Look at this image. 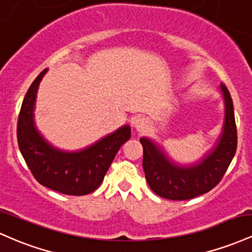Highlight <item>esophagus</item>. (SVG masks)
Wrapping results in <instances>:
<instances>
[{
  "label": "esophagus",
  "instance_id": "1",
  "mask_svg": "<svg viewBox=\"0 0 252 252\" xmlns=\"http://www.w3.org/2000/svg\"><path fill=\"white\" fill-rule=\"evenodd\" d=\"M132 126L137 129L138 132H144L148 129V121H146L145 118L143 117H135L132 120Z\"/></svg>",
  "mask_w": 252,
  "mask_h": 252
}]
</instances>
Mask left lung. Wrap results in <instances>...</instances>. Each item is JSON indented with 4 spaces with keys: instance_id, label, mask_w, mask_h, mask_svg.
Returning <instances> with one entry per match:
<instances>
[{
    "instance_id": "obj_1",
    "label": "left lung",
    "mask_w": 252,
    "mask_h": 252,
    "mask_svg": "<svg viewBox=\"0 0 252 252\" xmlns=\"http://www.w3.org/2000/svg\"><path fill=\"white\" fill-rule=\"evenodd\" d=\"M225 102L222 133L200 162L180 165L172 162L162 146L149 138H140L143 169L150 188L164 199L189 200L213 189L222 179L237 150V127L230 92L221 83Z\"/></svg>"
}]
</instances>
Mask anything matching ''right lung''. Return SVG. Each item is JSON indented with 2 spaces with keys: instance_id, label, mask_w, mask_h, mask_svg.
Segmentation results:
<instances>
[{
  "instance_id": "add662e5",
  "label": "right lung",
  "mask_w": 252,
  "mask_h": 252,
  "mask_svg": "<svg viewBox=\"0 0 252 252\" xmlns=\"http://www.w3.org/2000/svg\"><path fill=\"white\" fill-rule=\"evenodd\" d=\"M46 71L42 70L31 84L20 109L16 128L19 149L34 179L44 187L66 195L90 194L100 187L119 149L131 138V127H120L78 151L52 146L34 123L36 92Z\"/></svg>"
}]
</instances>
